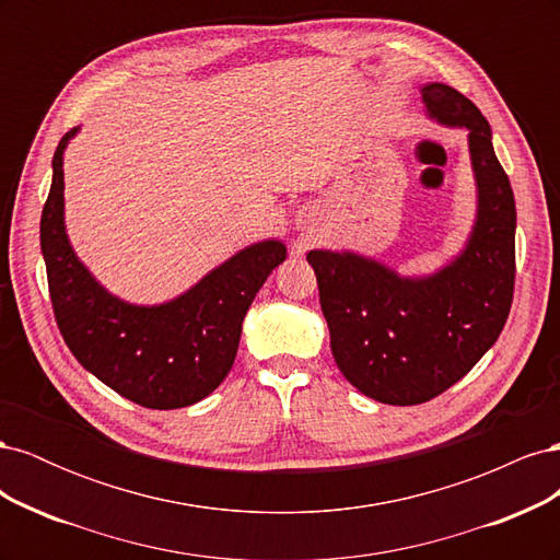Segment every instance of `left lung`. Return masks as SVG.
I'll return each instance as SVG.
<instances>
[{"mask_svg":"<svg viewBox=\"0 0 560 560\" xmlns=\"http://www.w3.org/2000/svg\"><path fill=\"white\" fill-rule=\"evenodd\" d=\"M430 121L465 128L477 214L465 247L428 276L352 249H311L331 354L362 395L413 406L442 395L493 348L512 308L516 206L486 116L446 83H422Z\"/></svg>","mask_w":560,"mask_h":560,"instance_id":"obj_1","label":"left lung"}]
</instances>
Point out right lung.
<instances>
[{
  "instance_id": "add662e5",
  "label": "right lung",
  "mask_w": 560,
  "mask_h": 560,
  "mask_svg": "<svg viewBox=\"0 0 560 560\" xmlns=\"http://www.w3.org/2000/svg\"><path fill=\"white\" fill-rule=\"evenodd\" d=\"M77 132H67L54 154L39 229L60 334L79 364L121 397L159 411L191 406L229 376L243 319L287 247L278 238L252 243L154 306L112 294L77 257L65 226L62 156Z\"/></svg>"
}]
</instances>
